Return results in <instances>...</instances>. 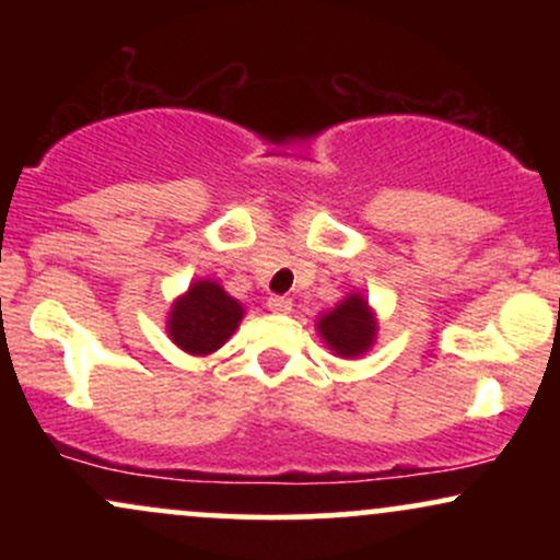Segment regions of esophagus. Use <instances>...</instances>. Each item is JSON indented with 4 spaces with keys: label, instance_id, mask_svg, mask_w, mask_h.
I'll use <instances>...</instances> for the list:
<instances>
[{
    "label": "esophagus",
    "instance_id": "esophagus-1",
    "mask_svg": "<svg viewBox=\"0 0 560 560\" xmlns=\"http://www.w3.org/2000/svg\"><path fill=\"white\" fill-rule=\"evenodd\" d=\"M268 311H273V313H289V311H292V300H289V298H279V294H273V298H268Z\"/></svg>",
    "mask_w": 560,
    "mask_h": 560
}]
</instances>
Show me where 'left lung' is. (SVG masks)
<instances>
[{
  "label": "left lung",
  "instance_id": "1",
  "mask_svg": "<svg viewBox=\"0 0 560 560\" xmlns=\"http://www.w3.org/2000/svg\"><path fill=\"white\" fill-rule=\"evenodd\" d=\"M316 331L334 355L355 361V358L365 355L376 345L378 318L374 307L365 300V294L350 292L331 311L320 313L316 320Z\"/></svg>",
  "mask_w": 560,
  "mask_h": 560
}]
</instances>
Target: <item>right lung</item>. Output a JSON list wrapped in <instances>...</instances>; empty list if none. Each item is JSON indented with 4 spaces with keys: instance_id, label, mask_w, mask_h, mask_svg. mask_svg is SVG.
<instances>
[{
    "instance_id": "right-lung-1",
    "label": "right lung",
    "mask_w": 560,
    "mask_h": 560,
    "mask_svg": "<svg viewBox=\"0 0 560 560\" xmlns=\"http://www.w3.org/2000/svg\"><path fill=\"white\" fill-rule=\"evenodd\" d=\"M244 305L215 279H195L184 294L173 300L165 331L186 355H213L240 329Z\"/></svg>"
}]
</instances>
